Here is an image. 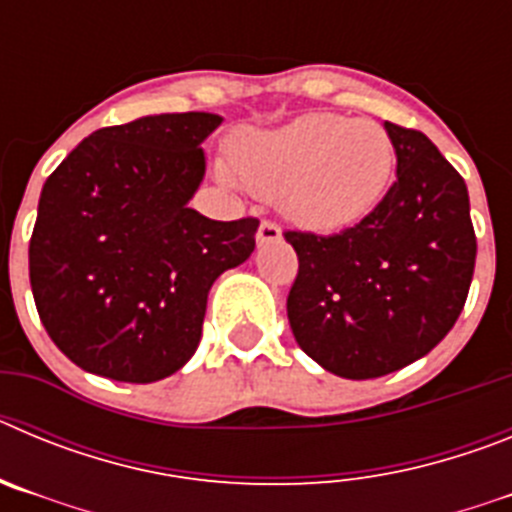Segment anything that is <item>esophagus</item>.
<instances>
[{
    "instance_id": "esophagus-1",
    "label": "esophagus",
    "mask_w": 512,
    "mask_h": 512,
    "mask_svg": "<svg viewBox=\"0 0 512 512\" xmlns=\"http://www.w3.org/2000/svg\"><path fill=\"white\" fill-rule=\"evenodd\" d=\"M277 241H282V228H279L277 223L264 220V223L259 225V233H256V243H259V246H266V243H277Z\"/></svg>"
}]
</instances>
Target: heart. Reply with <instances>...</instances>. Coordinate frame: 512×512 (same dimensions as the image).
Masks as SVG:
<instances>
[{
    "instance_id": "1",
    "label": "heart",
    "mask_w": 512,
    "mask_h": 512,
    "mask_svg": "<svg viewBox=\"0 0 512 512\" xmlns=\"http://www.w3.org/2000/svg\"><path fill=\"white\" fill-rule=\"evenodd\" d=\"M395 143L366 117L307 112L279 128L233 140V164L217 171L230 187H246L310 233H341L372 215L390 192Z\"/></svg>"
}]
</instances>
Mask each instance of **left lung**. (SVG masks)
Wrapping results in <instances>:
<instances>
[{"mask_svg":"<svg viewBox=\"0 0 512 512\" xmlns=\"http://www.w3.org/2000/svg\"><path fill=\"white\" fill-rule=\"evenodd\" d=\"M397 182L377 210L330 238L287 233L300 271L287 318L325 372L374 379L423 359L467 302L477 238L459 171L418 130L384 122Z\"/></svg>","mask_w":512,"mask_h":512,"instance_id":"left-lung-1","label":"left lung"}]
</instances>
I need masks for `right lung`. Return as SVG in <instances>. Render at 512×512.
<instances>
[{
	"label": "right lung",
	"mask_w": 512,
	"mask_h": 512,
	"mask_svg": "<svg viewBox=\"0 0 512 512\" xmlns=\"http://www.w3.org/2000/svg\"><path fill=\"white\" fill-rule=\"evenodd\" d=\"M212 112H164L84 138L48 176L30 238V287L51 341L84 372L148 384L202 338L207 295L256 248L259 220L189 207Z\"/></svg>",
	"instance_id": "1"
}]
</instances>
